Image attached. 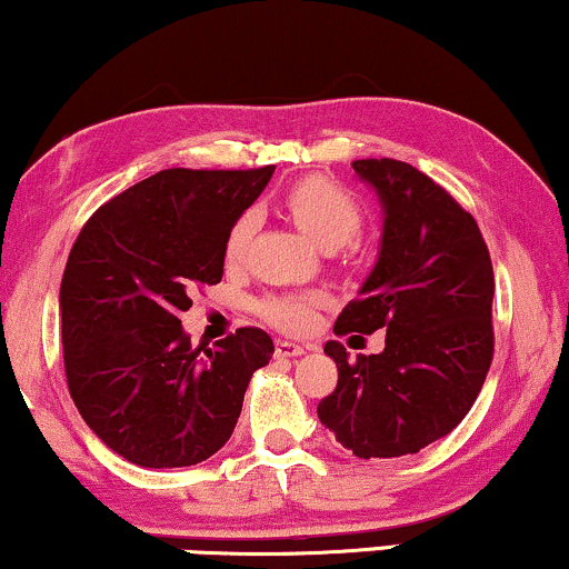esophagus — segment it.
<instances>
[{
    "label": "esophagus",
    "mask_w": 569,
    "mask_h": 569,
    "mask_svg": "<svg viewBox=\"0 0 569 569\" xmlns=\"http://www.w3.org/2000/svg\"><path fill=\"white\" fill-rule=\"evenodd\" d=\"M306 346H298V342H290V340H279L277 348H273V353H277V359H296V356H303L306 353Z\"/></svg>",
    "instance_id": "1"
}]
</instances>
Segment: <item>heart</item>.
I'll return each instance as SVG.
<instances>
[{
	"label": "heart",
	"mask_w": 569,
	"mask_h": 569,
	"mask_svg": "<svg viewBox=\"0 0 569 569\" xmlns=\"http://www.w3.org/2000/svg\"><path fill=\"white\" fill-rule=\"evenodd\" d=\"M284 208L308 240L325 250L346 244L361 227L359 202L350 198L346 189L321 177H308L292 184L284 198ZM256 227L258 216L252 210H244L240 219L231 223L227 244H223V256L229 263L242 261ZM313 308H317V296H277L263 300L261 313L271 325L298 332L313 321Z\"/></svg>",
	"instance_id": "obj_1"
}]
</instances>
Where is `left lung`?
Masks as SVG:
<instances>
[{
	"mask_svg": "<svg viewBox=\"0 0 569 569\" xmlns=\"http://www.w3.org/2000/svg\"><path fill=\"white\" fill-rule=\"evenodd\" d=\"M353 171L380 200L382 237L335 332L388 335L382 353L356 363L327 342L338 388L317 413L359 459H392L440 440L472 409L493 359V266L472 216L422 171L390 158L356 160Z\"/></svg>",
	"mask_w": 569,
	"mask_h": 569,
	"instance_id": "left-lung-1",
	"label": "left lung"
}]
</instances>
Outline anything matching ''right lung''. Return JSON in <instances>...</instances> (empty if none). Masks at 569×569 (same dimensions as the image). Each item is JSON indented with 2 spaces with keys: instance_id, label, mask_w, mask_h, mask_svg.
<instances>
[{
  "instance_id": "obj_1",
  "label": "right lung",
  "mask_w": 569,
  "mask_h": 569,
  "mask_svg": "<svg viewBox=\"0 0 569 569\" xmlns=\"http://www.w3.org/2000/svg\"><path fill=\"white\" fill-rule=\"evenodd\" d=\"M271 173L168 168L104 202L70 250L60 284L68 390L91 432L131 465L213 456L273 356L252 327L200 353L179 319L194 287L221 282L231 223Z\"/></svg>"
}]
</instances>
